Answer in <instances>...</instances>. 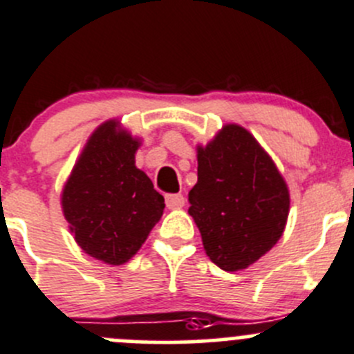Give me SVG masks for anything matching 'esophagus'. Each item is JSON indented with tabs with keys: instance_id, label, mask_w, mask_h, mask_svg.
<instances>
[{
	"instance_id": "34e87169",
	"label": "esophagus",
	"mask_w": 354,
	"mask_h": 354,
	"mask_svg": "<svg viewBox=\"0 0 354 354\" xmlns=\"http://www.w3.org/2000/svg\"><path fill=\"white\" fill-rule=\"evenodd\" d=\"M165 203L170 209H178L184 206V196L182 194H167Z\"/></svg>"
}]
</instances>
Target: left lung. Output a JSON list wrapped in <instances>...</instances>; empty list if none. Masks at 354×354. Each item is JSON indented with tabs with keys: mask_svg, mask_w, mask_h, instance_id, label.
<instances>
[{
	"mask_svg": "<svg viewBox=\"0 0 354 354\" xmlns=\"http://www.w3.org/2000/svg\"><path fill=\"white\" fill-rule=\"evenodd\" d=\"M198 182L189 215L209 260L225 272L244 270L284 234L289 189L277 165L250 131L227 124L198 146Z\"/></svg>",
	"mask_w": 354,
	"mask_h": 354,
	"instance_id": "1",
	"label": "left lung"
}]
</instances>
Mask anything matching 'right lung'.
Here are the masks:
<instances>
[{
    "instance_id": "obj_1",
    "label": "right lung",
    "mask_w": 354,
    "mask_h": 354,
    "mask_svg": "<svg viewBox=\"0 0 354 354\" xmlns=\"http://www.w3.org/2000/svg\"><path fill=\"white\" fill-rule=\"evenodd\" d=\"M141 139L120 120L87 139L62 191L63 216L80 250L106 265L131 260L162 218L165 199L136 167Z\"/></svg>"
}]
</instances>
